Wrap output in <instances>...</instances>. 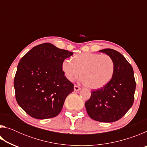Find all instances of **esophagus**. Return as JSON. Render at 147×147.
Wrapping results in <instances>:
<instances>
[{"label": "esophagus", "mask_w": 147, "mask_h": 147, "mask_svg": "<svg viewBox=\"0 0 147 147\" xmlns=\"http://www.w3.org/2000/svg\"><path fill=\"white\" fill-rule=\"evenodd\" d=\"M81 89V88H80L79 86H76V85H74V90L75 91H79V90H80Z\"/></svg>", "instance_id": "esophagus-1"}]
</instances>
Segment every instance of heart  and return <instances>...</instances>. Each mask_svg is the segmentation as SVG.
<instances>
[{"mask_svg":"<svg viewBox=\"0 0 147 147\" xmlns=\"http://www.w3.org/2000/svg\"><path fill=\"white\" fill-rule=\"evenodd\" d=\"M62 70L69 80L80 76L86 87L98 89L108 84L114 73L113 59L107 54L85 53L74 55L62 63Z\"/></svg>","mask_w":147,"mask_h":147,"instance_id":"b5f03b06","label":"heart"}]
</instances>
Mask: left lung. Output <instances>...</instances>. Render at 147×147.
Wrapping results in <instances>:
<instances>
[{
	"mask_svg": "<svg viewBox=\"0 0 147 147\" xmlns=\"http://www.w3.org/2000/svg\"><path fill=\"white\" fill-rule=\"evenodd\" d=\"M99 52L113 59L114 73L106 86L91 92L85 106L92 119L112 123L123 117L133 105L136 84L132 67L120 53L111 49Z\"/></svg>",
	"mask_w": 147,
	"mask_h": 147,
	"instance_id": "obj_1",
	"label": "left lung"
}]
</instances>
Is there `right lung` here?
<instances>
[{"instance_id":"obj_1","label":"right lung","mask_w":147,"mask_h":147,"mask_svg":"<svg viewBox=\"0 0 147 147\" xmlns=\"http://www.w3.org/2000/svg\"><path fill=\"white\" fill-rule=\"evenodd\" d=\"M73 53L45 43L21 59L14 78L16 100L32 117L46 119L60 113L74 85L65 76L62 63Z\"/></svg>"}]
</instances>
